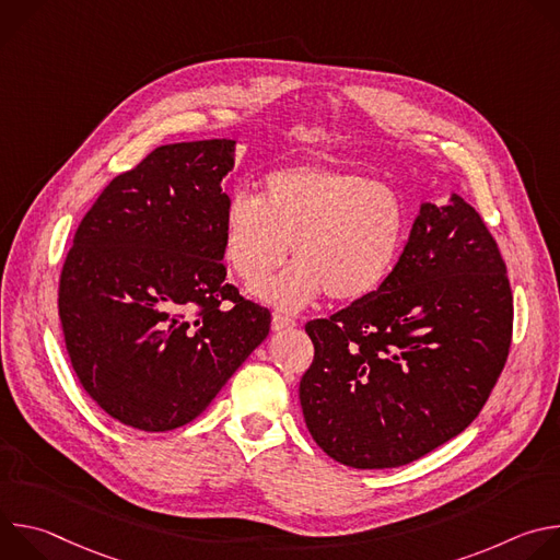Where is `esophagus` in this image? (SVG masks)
Returning a JSON list of instances; mask_svg holds the SVG:
<instances>
[{"mask_svg": "<svg viewBox=\"0 0 560 560\" xmlns=\"http://www.w3.org/2000/svg\"><path fill=\"white\" fill-rule=\"evenodd\" d=\"M296 326V322L292 316H288V314H272V330H277V332H281V330H292Z\"/></svg>", "mask_w": 560, "mask_h": 560, "instance_id": "esophagus-1", "label": "esophagus"}]
</instances>
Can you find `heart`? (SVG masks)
<instances>
[{
	"label": "heart",
	"instance_id": "obj_1",
	"mask_svg": "<svg viewBox=\"0 0 560 560\" xmlns=\"http://www.w3.org/2000/svg\"><path fill=\"white\" fill-rule=\"evenodd\" d=\"M404 199L372 177L314 162L285 164L264 177V197L232 195L223 217V255L246 281L275 272L292 244L294 266L253 290L281 310L326 292L354 301L374 292L401 253Z\"/></svg>",
	"mask_w": 560,
	"mask_h": 560
}]
</instances>
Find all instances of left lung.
<instances>
[{"instance_id":"1","label":"left lung","mask_w":560,"mask_h":560,"mask_svg":"<svg viewBox=\"0 0 560 560\" xmlns=\"http://www.w3.org/2000/svg\"><path fill=\"white\" fill-rule=\"evenodd\" d=\"M508 268L469 203H423L385 281L314 318L299 398L328 456L357 469L412 463L483 410L510 354Z\"/></svg>"}]
</instances>
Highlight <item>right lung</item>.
Instances as JSON below:
<instances>
[{
  "label": "right lung",
  "instance_id": "1",
  "mask_svg": "<svg viewBox=\"0 0 560 560\" xmlns=\"http://www.w3.org/2000/svg\"><path fill=\"white\" fill-rule=\"evenodd\" d=\"M232 166V139L159 145L74 232L57 299L66 352L124 425L190 423L270 332V310L225 281L221 182Z\"/></svg>",
  "mask_w": 560,
  "mask_h": 560
}]
</instances>
